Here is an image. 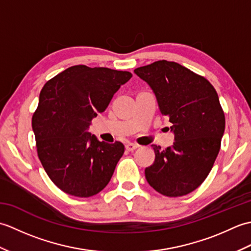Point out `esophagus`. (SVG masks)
<instances>
[{"instance_id": "esophagus-1", "label": "esophagus", "mask_w": 251, "mask_h": 251, "mask_svg": "<svg viewBox=\"0 0 251 251\" xmlns=\"http://www.w3.org/2000/svg\"><path fill=\"white\" fill-rule=\"evenodd\" d=\"M139 148V146L138 145H136V143H131V142H128L126 145V150L127 151H134V150H136V149H138Z\"/></svg>"}]
</instances>
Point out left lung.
Instances as JSON below:
<instances>
[{
	"label": "left lung",
	"mask_w": 251,
	"mask_h": 251,
	"mask_svg": "<svg viewBox=\"0 0 251 251\" xmlns=\"http://www.w3.org/2000/svg\"><path fill=\"white\" fill-rule=\"evenodd\" d=\"M134 72L153 89L175 134L172 148L152 146L155 159L145 170L147 181L165 196L189 194L204 182L220 151L226 116L216 89L174 61L158 60Z\"/></svg>",
	"instance_id": "8db88e82"
}]
</instances>
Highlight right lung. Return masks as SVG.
I'll use <instances>...</instances> for the list:
<instances>
[{"label": "right lung", "instance_id": "obj_1", "mask_svg": "<svg viewBox=\"0 0 251 251\" xmlns=\"http://www.w3.org/2000/svg\"><path fill=\"white\" fill-rule=\"evenodd\" d=\"M132 74L109 68L73 66L47 81L32 116L37 156L57 188L90 197L111 180L125 151L122 142H101L87 131Z\"/></svg>", "mask_w": 251, "mask_h": 251}]
</instances>
